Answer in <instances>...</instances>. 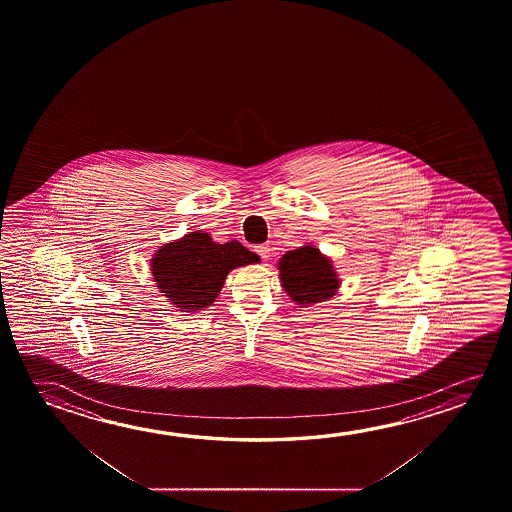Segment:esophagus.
Wrapping results in <instances>:
<instances>
[{"label":"esophagus","mask_w":512,"mask_h":512,"mask_svg":"<svg viewBox=\"0 0 512 512\" xmlns=\"http://www.w3.org/2000/svg\"><path fill=\"white\" fill-rule=\"evenodd\" d=\"M255 252L259 253L260 259L268 260L271 248H269V244H259V246H255Z\"/></svg>","instance_id":"34e87169"}]
</instances>
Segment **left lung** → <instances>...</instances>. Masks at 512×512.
Wrapping results in <instances>:
<instances>
[{
  "label": "left lung",
  "instance_id": "8db88e82",
  "mask_svg": "<svg viewBox=\"0 0 512 512\" xmlns=\"http://www.w3.org/2000/svg\"><path fill=\"white\" fill-rule=\"evenodd\" d=\"M278 269L285 293L296 305L325 302L336 294L339 287L330 260L312 246H302L285 253L278 262Z\"/></svg>",
  "mask_w": 512,
  "mask_h": 512
}]
</instances>
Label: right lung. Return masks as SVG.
Instances as JSON below:
<instances>
[{
  "label": "right lung",
  "mask_w": 512,
  "mask_h": 512,
  "mask_svg": "<svg viewBox=\"0 0 512 512\" xmlns=\"http://www.w3.org/2000/svg\"><path fill=\"white\" fill-rule=\"evenodd\" d=\"M259 260L239 241L216 244L209 234L191 232L162 246L151 259V271L169 302L193 312L214 303L230 269Z\"/></svg>",
  "instance_id": "1"
}]
</instances>
